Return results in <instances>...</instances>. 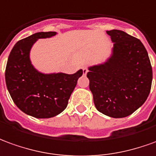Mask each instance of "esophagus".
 Segmentation results:
<instances>
[{
    "label": "esophagus",
    "instance_id": "obj_1",
    "mask_svg": "<svg viewBox=\"0 0 156 156\" xmlns=\"http://www.w3.org/2000/svg\"><path fill=\"white\" fill-rule=\"evenodd\" d=\"M82 69H83V75L84 76H86L87 73H88V71H89V70H88V69H87V68H86V67H85V68H83Z\"/></svg>",
    "mask_w": 156,
    "mask_h": 156
}]
</instances>
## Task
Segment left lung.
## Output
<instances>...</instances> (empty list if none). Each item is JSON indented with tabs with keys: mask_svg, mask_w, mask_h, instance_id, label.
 <instances>
[{
	"mask_svg": "<svg viewBox=\"0 0 156 156\" xmlns=\"http://www.w3.org/2000/svg\"><path fill=\"white\" fill-rule=\"evenodd\" d=\"M113 43L111 56L90 66L87 77L98 111L114 119L132 114L146 101L152 83L149 55L140 39L121 30L107 31Z\"/></svg>",
	"mask_w": 156,
	"mask_h": 156,
	"instance_id": "8db88e82",
	"label": "left lung"
}]
</instances>
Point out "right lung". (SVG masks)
<instances>
[{"label": "right lung", "mask_w": 156, "mask_h": 156, "mask_svg": "<svg viewBox=\"0 0 156 156\" xmlns=\"http://www.w3.org/2000/svg\"><path fill=\"white\" fill-rule=\"evenodd\" d=\"M56 32H40L18 41L10 53L5 78L7 90L21 111L37 119H49L62 112L82 69L72 75L44 74L32 65L30 50L39 38L51 37Z\"/></svg>", "instance_id": "1"}]
</instances>
